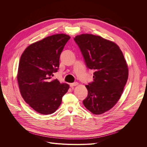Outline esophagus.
Returning <instances> with one entry per match:
<instances>
[{"instance_id":"34e87169","label":"esophagus","mask_w":147,"mask_h":147,"mask_svg":"<svg viewBox=\"0 0 147 147\" xmlns=\"http://www.w3.org/2000/svg\"><path fill=\"white\" fill-rule=\"evenodd\" d=\"M78 84V83L77 82H75V83H70V87H73V86H77Z\"/></svg>"}]
</instances>
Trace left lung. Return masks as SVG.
Listing matches in <instances>:
<instances>
[{
    "label": "left lung",
    "instance_id": "obj_1",
    "mask_svg": "<svg viewBox=\"0 0 147 147\" xmlns=\"http://www.w3.org/2000/svg\"><path fill=\"white\" fill-rule=\"evenodd\" d=\"M74 39L86 67L94 70L93 82L85 86L88 94L83 105L93 114L104 113L121 96L128 78L126 60L116 43L100 36L86 34Z\"/></svg>",
    "mask_w": 147,
    "mask_h": 147
}]
</instances>
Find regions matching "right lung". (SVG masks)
Masks as SVG:
<instances>
[{
  "label": "right lung",
  "mask_w": 147,
  "mask_h": 147,
  "mask_svg": "<svg viewBox=\"0 0 147 147\" xmlns=\"http://www.w3.org/2000/svg\"><path fill=\"white\" fill-rule=\"evenodd\" d=\"M70 38L64 34L51 35L31 44L21 56L17 76L21 94L40 114L55 112L69 88L51 77L59 69L60 55Z\"/></svg>",
  "instance_id": "1"
}]
</instances>
